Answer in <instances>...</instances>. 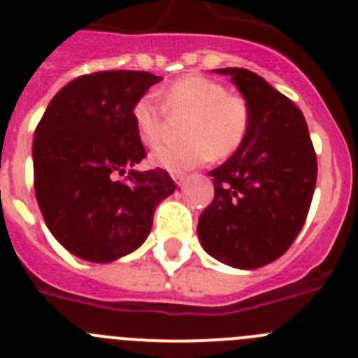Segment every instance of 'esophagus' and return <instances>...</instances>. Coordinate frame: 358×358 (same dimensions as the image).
Returning a JSON list of instances; mask_svg holds the SVG:
<instances>
[{
    "mask_svg": "<svg viewBox=\"0 0 358 358\" xmlns=\"http://www.w3.org/2000/svg\"><path fill=\"white\" fill-rule=\"evenodd\" d=\"M172 177H173V181H176V185H179V186L186 181V176H182V173H173Z\"/></svg>",
    "mask_w": 358,
    "mask_h": 358,
    "instance_id": "obj_1",
    "label": "esophagus"
}]
</instances>
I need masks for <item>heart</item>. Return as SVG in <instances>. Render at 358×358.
Wrapping results in <instances>:
<instances>
[{"instance_id":"1","label":"heart","mask_w":358,"mask_h":358,"mask_svg":"<svg viewBox=\"0 0 358 358\" xmlns=\"http://www.w3.org/2000/svg\"><path fill=\"white\" fill-rule=\"evenodd\" d=\"M159 103L145 94L136 100L131 116L138 140L156 147L164 134V115L181 116L185 140L157 147L152 164L173 173L192 170L213 159H227L242 148L252 125L248 98L227 93L226 85L210 77L189 73L164 85L157 93Z\"/></svg>"}]
</instances>
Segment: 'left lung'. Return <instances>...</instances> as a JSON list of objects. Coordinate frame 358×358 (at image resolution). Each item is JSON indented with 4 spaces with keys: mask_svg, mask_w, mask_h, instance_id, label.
I'll use <instances>...</instances> for the list:
<instances>
[{
    "mask_svg": "<svg viewBox=\"0 0 358 358\" xmlns=\"http://www.w3.org/2000/svg\"><path fill=\"white\" fill-rule=\"evenodd\" d=\"M248 98L249 138L211 170L215 197L199 217L202 248L238 268H258L285 255L299 235L317 181V156L305 116L260 75L215 69Z\"/></svg>",
    "mask_w": 358,
    "mask_h": 358,
    "instance_id": "left-lung-1",
    "label": "left lung"
}]
</instances>
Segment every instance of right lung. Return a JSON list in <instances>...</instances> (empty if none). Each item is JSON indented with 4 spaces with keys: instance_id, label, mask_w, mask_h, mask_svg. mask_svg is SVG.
I'll return each mask as SVG.
<instances>
[{
    "instance_id": "1",
    "label": "right lung",
    "mask_w": 358,
    "mask_h": 358,
    "mask_svg": "<svg viewBox=\"0 0 358 358\" xmlns=\"http://www.w3.org/2000/svg\"><path fill=\"white\" fill-rule=\"evenodd\" d=\"M159 80L131 69L82 75L53 96L37 123V204L52 235L78 258L106 264L140 248L156 206L176 189L163 169L124 175L147 156L132 106Z\"/></svg>"
}]
</instances>
